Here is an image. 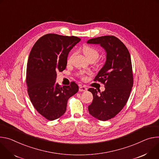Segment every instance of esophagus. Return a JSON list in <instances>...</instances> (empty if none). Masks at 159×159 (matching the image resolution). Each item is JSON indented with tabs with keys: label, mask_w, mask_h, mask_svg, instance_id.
Instances as JSON below:
<instances>
[{
	"label": "esophagus",
	"mask_w": 159,
	"mask_h": 159,
	"mask_svg": "<svg viewBox=\"0 0 159 159\" xmlns=\"http://www.w3.org/2000/svg\"><path fill=\"white\" fill-rule=\"evenodd\" d=\"M87 90V88L84 86H80L79 88V91L80 92H85Z\"/></svg>",
	"instance_id": "obj_1"
}]
</instances>
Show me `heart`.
<instances>
[{"label": "heart", "mask_w": 159, "mask_h": 159, "mask_svg": "<svg viewBox=\"0 0 159 159\" xmlns=\"http://www.w3.org/2000/svg\"><path fill=\"white\" fill-rule=\"evenodd\" d=\"M83 52L84 55L85 56V57L89 59V61L90 60H93L95 61L97 60L99 56H100V52L99 50L93 47V46H90V45H86L83 48ZM73 56V54H70L68 58H67V62L70 63V61L72 60ZM86 74H89L88 73H85L83 71H81L80 73H78V76L82 80H86Z\"/></svg>", "instance_id": "heart-1"}]
</instances>
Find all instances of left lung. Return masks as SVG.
Listing matches in <instances>:
<instances>
[{
	"instance_id": "left-lung-1",
	"label": "left lung",
	"mask_w": 159,
	"mask_h": 159,
	"mask_svg": "<svg viewBox=\"0 0 159 159\" xmlns=\"http://www.w3.org/2000/svg\"><path fill=\"white\" fill-rule=\"evenodd\" d=\"M87 43L100 44L107 52L106 62L94 79L103 84L105 90L100 92L89 89L93 96L89 111L100 120H107L119 113L129 97L133 85L130 54L125 45L112 35L92 39Z\"/></svg>"
}]
</instances>
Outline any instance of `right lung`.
I'll return each mask as SVG.
<instances>
[{
	"label": "right lung",
	"instance_id": "obj_1",
	"mask_svg": "<svg viewBox=\"0 0 159 159\" xmlns=\"http://www.w3.org/2000/svg\"><path fill=\"white\" fill-rule=\"evenodd\" d=\"M81 39L54 33L43 35L34 43L29 55L26 78L28 93L33 107L49 120L62 116L68 99L76 94L78 84L56 83L57 72L66 67L69 52Z\"/></svg>",
	"mask_w": 159,
	"mask_h": 159
}]
</instances>
